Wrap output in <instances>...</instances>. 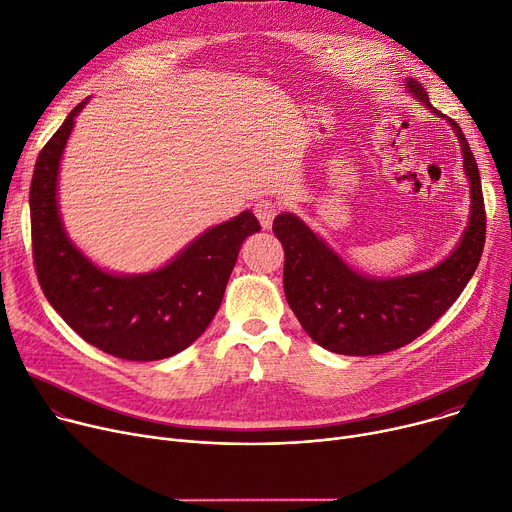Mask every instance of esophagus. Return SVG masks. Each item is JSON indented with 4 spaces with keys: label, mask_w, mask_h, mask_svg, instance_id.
<instances>
[{
    "label": "esophagus",
    "mask_w": 512,
    "mask_h": 512,
    "mask_svg": "<svg viewBox=\"0 0 512 512\" xmlns=\"http://www.w3.org/2000/svg\"><path fill=\"white\" fill-rule=\"evenodd\" d=\"M277 213H279V206H277L275 200H270V198H260L254 204V215L258 217L262 229H270V225H273V219H275Z\"/></svg>",
    "instance_id": "34e87169"
}]
</instances>
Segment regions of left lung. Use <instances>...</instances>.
I'll return each instance as SVG.
<instances>
[{
	"instance_id": "left-lung-1",
	"label": "left lung",
	"mask_w": 512,
	"mask_h": 512,
	"mask_svg": "<svg viewBox=\"0 0 512 512\" xmlns=\"http://www.w3.org/2000/svg\"><path fill=\"white\" fill-rule=\"evenodd\" d=\"M407 88L442 115L430 105L422 84L407 80ZM448 122L461 140L473 206L459 248L426 273L399 279L357 275L295 215L275 217L273 233L285 250V297L320 347L341 355H378L405 347L457 302L473 277L486 244L482 179L463 130L455 119Z\"/></svg>"
}]
</instances>
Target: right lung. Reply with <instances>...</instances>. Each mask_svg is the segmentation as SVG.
<instances>
[{
    "instance_id": "right-lung-1",
    "label": "right lung",
    "mask_w": 512,
    "mask_h": 512,
    "mask_svg": "<svg viewBox=\"0 0 512 512\" xmlns=\"http://www.w3.org/2000/svg\"><path fill=\"white\" fill-rule=\"evenodd\" d=\"M78 103L37 157L30 182V237L39 285L68 326L101 351L155 362L192 345L215 318L237 252L260 231L246 210L208 229L173 262L138 277H115L86 260L66 237L57 213V169Z\"/></svg>"
}]
</instances>
